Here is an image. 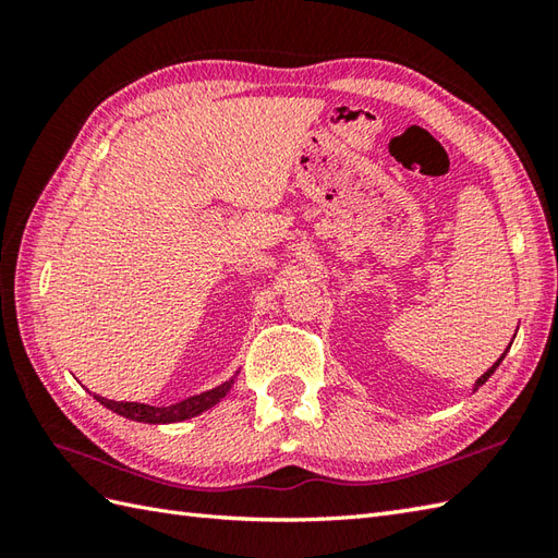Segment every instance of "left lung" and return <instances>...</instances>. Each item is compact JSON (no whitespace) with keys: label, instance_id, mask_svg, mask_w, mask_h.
<instances>
[{"label":"left lung","instance_id":"1","mask_svg":"<svg viewBox=\"0 0 558 558\" xmlns=\"http://www.w3.org/2000/svg\"><path fill=\"white\" fill-rule=\"evenodd\" d=\"M501 360H504V354H501V357H499V360H496V364H494V366H489V372H487V374H482V376L477 378V384H475V390H477V388H480V386H482L484 381H487V378H489V376H492V374L496 372V366H499V364H501Z\"/></svg>","mask_w":558,"mask_h":558}]
</instances>
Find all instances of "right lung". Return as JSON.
I'll list each match as a JSON object with an SVG mask.
<instances>
[{"label":"right lung","instance_id":"add662e5","mask_svg":"<svg viewBox=\"0 0 558 558\" xmlns=\"http://www.w3.org/2000/svg\"><path fill=\"white\" fill-rule=\"evenodd\" d=\"M234 378L220 384L218 388L206 390V393L192 396V398L174 402V405H168V408H153V405H146V402H117V400L98 398V396L96 398H98V402H102L105 408H110L112 412L122 414V417H126V420L148 422V424H170V422H182L189 417H196V414L216 405V402H220L225 396H228V390L232 388Z\"/></svg>","mask_w":558,"mask_h":558}]
</instances>
